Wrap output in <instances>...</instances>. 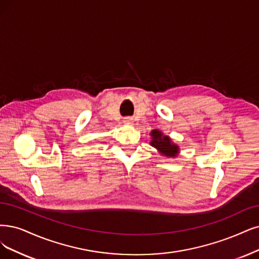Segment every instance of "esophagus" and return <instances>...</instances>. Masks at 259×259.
<instances>
[{
    "mask_svg": "<svg viewBox=\"0 0 259 259\" xmlns=\"http://www.w3.org/2000/svg\"><path fill=\"white\" fill-rule=\"evenodd\" d=\"M123 123H126V124H132L133 123V118H131V117H126V118H123Z\"/></svg>",
    "mask_w": 259,
    "mask_h": 259,
    "instance_id": "esophagus-1",
    "label": "esophagus"
}]
</instances>
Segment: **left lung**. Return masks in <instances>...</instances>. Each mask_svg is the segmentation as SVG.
<instances>
[{"label": "left lung", "mask_w": 259, "mask_h": 259, "mask_svg": "<svg viewBox=\"0 0 259 259\" xmlns=\"http://www.w3.org/2000/svg\"><path fill=\"white\" fill-rule=\"evenodd\" d=\"M151 136V142L150 145L155 147L160 154H162L165 157H171L174 158L178 155L179 147L174 144L171 140L167 136H163V133L159 131L158 129L152 130L150 132Z\"/></svg>", "instance_id": "left-lung-1"}]
</instances>
